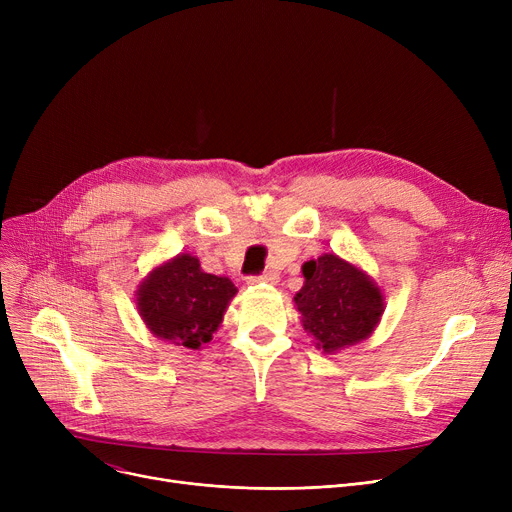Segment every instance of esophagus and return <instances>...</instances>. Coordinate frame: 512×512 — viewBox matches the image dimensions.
I'll return each mask as SVG.
<instances>
[{"label":"esophagus","mask_w":512,"mask_h":512,"mask_svg":"<svg viewBox=\"0 0 512 512\" xmlns=\"http://www.w3.org/2000/svg\"><path fill=\"white\" fill-rule=\"evenodd\" d=\"M247 282L249 284H276L278 282V274L274 270H267L261 276H249Z\"/></svg>","instance_id":"1"}]
</instances>
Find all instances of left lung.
Masks as SVG:
<instances>
[{
    "label": "left lung",
    "mask_w": 512,
    "mask_h": 512,
    "mask_svg": "<svg viewBox=\"0 0 512 512\" xmlns=\"http://www.w3.org/2000/svg\"><path fill=\"white\" fill-rule=\"evenodd\" d=\"M303 276L305 286L294 303L303 315V328L324 353L365 340L378 326L384 297L355 265L338 255H321L303 265Z\"/></svg>",
    "instance_id": "obj_1"
}]
</instances>
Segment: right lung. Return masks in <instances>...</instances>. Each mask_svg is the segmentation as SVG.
Returning <instances> with one entry per match:
<instances>
[{"label":"right lung","mask_w":512,"mask_h":512,"mask_svg":"<svg viewBox=\"0 0 512 512\" xmlns=\"http://www.w3.org/2000/svg\"><path fill=\"white\" fill-rule=\"evenodd\" d=\"M234 294L228 278L205 274L193 255H178L141 284L137 307L157 338L197 351L222 324Z\"/></svg>","instance_id":"right-lung-1"}]
</instances>
